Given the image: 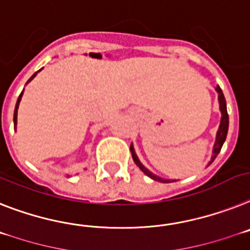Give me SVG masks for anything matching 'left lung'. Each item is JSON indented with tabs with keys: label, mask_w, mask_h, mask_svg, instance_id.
Segmentation results:
<instances>
[{
	"label": "left lung",
	"mask_w": 250,
	"mask_h": 250,
	"mask_svg": "<svg viewBox=\"0 0 250 250\" xmlns=\"http://www.w3.org/2000/svg\"><path fill=\"white\" fill-rule=\"evenodd\" d=\"M215 90L217 91V94H219V104H220V112H221V121H220L219 129H217V133H216V140H215V145H213L212 156H211V160H209V163L207 164V167L212 164V161L215 160L216 156L219 155L220 150H221V147H222V145H224V142H225V140H226V135H228V129H229V115H228V109H226L225 96H224V94H222V90L220 89V86H216ZM129 150H131V152H132L133 161H135L136 165H137V167H140L142 171H144V174H146V175H147V177H150L151 179L157 180V182H163V183H167V182H169L167 179H164V178L159 177V175H156V174L151 173L147 167L142 164L141 161H140V159H138L137 155H136V151H135V147H133V145H131Z\"/></svg>",
	"instance_id": "8db88e82"
}]
</instances>
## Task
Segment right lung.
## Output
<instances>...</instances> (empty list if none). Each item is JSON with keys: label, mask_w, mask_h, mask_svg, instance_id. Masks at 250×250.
<instances>
[{"label": "right lung", "mask_w": 250, "mask_h": 250, "mask_svg": "<svg viewBox=\"0 0 250 250\" xmlns=\"http://www.w3.org/2000/svg\"><path fill=\"white\" fill-rule=\"evenodd\" d=\"M42 70H43V68H41V70H39V71H37V72H35L34 75H33V76H31L30 79L28 80V83H30L31 80H33V79H34L35 76H37V73H38V72H41ZM22 94H24V90H22V91H21V94H20V96H19L18 102H16V106H15V112H14V125H15V129H16V125H18V109H19V104H20V102H21Z\"/></svg>", "instance_id": "add662e5"}]
</instances>
